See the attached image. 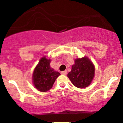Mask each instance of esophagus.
<instances>
[{"instance_id":"34e87169","label":"esophagus","mask_w":123,"mask_h":123,"mask_svg":"<svg viewBox=\"0 0 123 123\" xmlns=\"http://www.w3.org/2000/svg\"><path fill=\"white\" fill-rule=\"evenodd\" d=\"M61 73L62 74H63V75L67 74V70H65V71H62V72H61Z\"/></svg>"}]
</instances>
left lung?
Wrapping results in <instances>:
<instances>
[{
  "mask_svg": "<svg viewBox=\"0 0 123 123\" xmlns=\"http://www.w3.org/2000/svg\"><path fill=\"white\" fill-rule=\"evenodd\" d=\"M94 65L86 56L75 60V64L73 65L71 71L67 76L74 86L82 89L90 85L94 76Z\"/></svg>",
  "mask_w": 123,
  "mask_h": 123,
  "instance_id": "obj_1",
  "label": "left lung"
}]
</instances>
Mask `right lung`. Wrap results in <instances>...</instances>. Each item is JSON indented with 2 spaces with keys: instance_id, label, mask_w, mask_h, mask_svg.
I'll use <instances>...</instances> for the list:
<instances>
[{
  "instance_id": "1",
  "label": "right lung",
  "mask_w": 123,
  "mask_h": 123,
  "mask_svg": "<svg viewBox=\"0 0 123 123\" xmlns=\"http://www.w3.org/2000/svg\"><path fill=\"white\" fill-rule=\"evenodd\" d=\"M50 60L43 57L34 69L32 76L33 83L38 91L47 92L52 87L60 73L50 67Z\"/></svg>"
}]
</instances>
